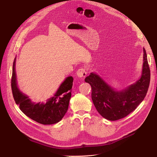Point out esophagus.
<instances>
[{"label": "esophagus", "mask_w": 157, "mask_h": 157, "mask_svg": "<svg viewBox=\"0 0 157 157\" xmlns=\"http://www.w3.org/2000/svg\"><path fill=\"white\" fill-rule=\"evenodd\" d=\"M76 74L79 78H85L87 75V71L86 69L81 67L77 71Z\"/></svg>", "instance_id": "esophagus-1"}]
</instances>
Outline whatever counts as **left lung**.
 <instances>
[{
	"instance_id": "left-lung-1",
	"label": "left lung",
	"mask_w": 157,
	"mask_h": 157,
	"mask_svg": "<svg viewBox=\"0 0 157 157\" xmlns=\"http://www.w3.org/2000/svg\"><path fill=\"white\" fill-rule=\"evenodd\" d=\"M141 77L136 83L117 91L97 74L92 72L85 81L92 87V98L97 111L102 117L115 121L127 117L134 111L146 95L150 82V70L143 48Z\"/></svg>"
}]
</instances>
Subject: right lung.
I'll list each match as a JSON object with an SVG mask.
<instances>
[{"label":"right lung","mask_w":157,"mask_h":157,"mask_svg":"<svg viewBox=\"0 0 157 157\" xmlns=\"http://www.w3.org/2000/svg\"><path fill=\"white\" fill-rule=\"evenodd\" d=\"M15 58L13 65L11 89L16 104L20 110L32 120L43 125H52L59 122L67 111L73 78L67 77L60 85L54 96L48 98L46 103H34L29 97L20 91L16 83Z\"/></svg>","instance_id":"obj_1"}]
</instances>
